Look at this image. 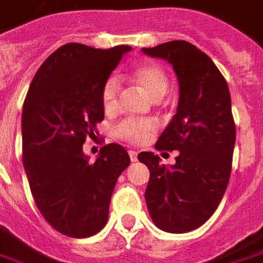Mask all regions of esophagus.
<instances>
[{"instance_id":"1","label":"esophagus","mask_w":263,"mask_h":263,"mask_svg":"<svg viewBox=\"0 0 263 263\" xmlns=\"http://www.w3.org/2000/svg\"><path fill=\"white\" fill-rule=\"evenodd\" d=\"M129 157H130V161L132 162L137 161V153H136V151H132V149H130Z\"/></svg>"}]
</instances>
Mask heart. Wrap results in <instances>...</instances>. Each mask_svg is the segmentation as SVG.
Returning <instances> with one entry per match:
<instances>
[{
	"instance_id": "heart-1",
	"label": "heart",
	"mask_w": 263,
	"mask_h": 263,
	"mask_svg": "<svg viewBox=\"0 0 263 263\" xmlns=\"http://www.w3.org/2000/svg\"><path fill=\"white\" fill-rule=\"evenodd\" d=\"M132 82L151 100H161L169 90L171 82L166 72L154 64H143L132 73ZM120 84L118 78L110 76L105 80L101 90V104L106 114H112L119 106ZM157 129L153 119H126L116 124L114 134L119 140L130 144H141Z\"/></svg>"
}]
</instances>
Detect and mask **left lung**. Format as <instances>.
Instances as JSON below:
<instances>
[{
	"label": "left lung",
	"instance_id": "obj_1",
	"mask_svg": "<svg viewBox=\"0 0 263 263\" xmlns=\"http://www.w3.org/2000/svg\"><path fill=\"white\" fill-rule=\"evenodd\" d=\"M143 52L166 59L180 88L176 115L155 144L157 151L176 149V163L165 166L154 153L139 154L149 169L148 212L161 230L191 232L212 216L229 184L236 143L230 91L212 59L187 41Z\"/></svg>",
	"mask_w": 263,
	"mask_h": 263
}]
</instances>
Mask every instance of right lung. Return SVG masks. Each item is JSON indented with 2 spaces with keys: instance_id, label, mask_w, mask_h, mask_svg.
<instances>
[{
  "instance_id": "right-lung-1",
  "label": "right lung",
  "mask_w": 263,
  "mask_h": 263,
  "mask_svg": "<svg viewBox=\"0 0 263 263\" xmlns=\"http://www.w3.org/2000/svg\"><path fill=\"white\" fill-rule=\"evenodd\" d=\"M129 45L109 49L70 43L45 59L31 80L22 112V158L43 218L65 236H94L106 224L127 151L106 144L96 162L83 154L104 120L101 90Z\"/></svg>"
}]
</instances>
